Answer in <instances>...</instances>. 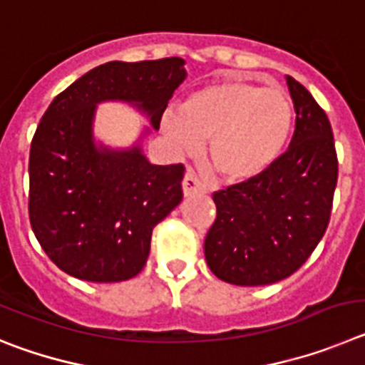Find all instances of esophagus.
<instances>
[{
  "label": "esophagus",
  "instance_id": "esophagus-1",
  "mask_svg": "<svg viewBox=\"0 0 365 365\" xmlns=\"http://www.w3.org/2000/svg\"><path fill=\"white\" fill-rule=\"evenodd\" d=\"M182 189H183V196H185V198H189V196L203 192V190H205V185H203V183L196 178V175L192 173V170H187L185 176H183Z\"/></svg>",
  "mask_w": 365,
  "mask_h": 365
}]
</instances>
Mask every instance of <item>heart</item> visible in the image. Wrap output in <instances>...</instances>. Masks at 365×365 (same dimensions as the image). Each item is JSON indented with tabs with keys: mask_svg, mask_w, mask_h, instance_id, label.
I'll list each match as a JSON object with an SVG mask.
<instances>
[{
	"mask_svg": "<svg viewBox=\"0 0 365 365\" xmlns=\"http://www.w3.org/2000/svg\"><path fill=\"white\" fill-rule=\"evenodd\" d=\"M170 143L185 154L211 138V162L229 182L265 175L284 156L294 129V105L282 88L240 78L207 83L190 93L182 109L162 116Z\"/></svg>",
	"mask_w": 365,
	"mask_h": 365,
	"instance_id": "heart-1",
	"label": "heart"
}]
</instances>
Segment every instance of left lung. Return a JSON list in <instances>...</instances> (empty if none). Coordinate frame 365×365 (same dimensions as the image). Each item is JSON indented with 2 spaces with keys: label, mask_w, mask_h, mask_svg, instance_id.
Listing matches in <instances>:
<instances>
[{
  "label": "left lung",
  "mask_w": 365,
  "mask_h": 365,
  "mask_svg": "<svg viewBox=\"0 0 365 365\" xmlns=\"http://www.w3.org/2000/svg\"><path fill=\"white\" fill-rule=\"evenodd\" d=\"M294 133L272 169L212 195L216 220L205 236V260L220 280L267 285L291 277L327 229L338 178L326 113L294 78Z\"/></svg>",
  "instance_id": "8db88e82"
}]
</instances>
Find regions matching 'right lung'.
<instances>
[{
  "instance_id": "add662e5",
  "label": "right lung",
  "mask_w": 365,
  "mask_h": 365,
  "mask_svg": "<svg viewBox=\"0 0 365 365\" xmlns=\"http://www.w3.org/2000/svg\"><path fill=\"white\" fill-rule=\"evenodd\" d=\"M187 78L182 58L109 61L52 100L32 138V231L48 258L80 280L123 282L149 258L150 236L182 202L183 165H154L143 153ZM120 101L150 120L129 148L93 134L100 103Z\"/></svg>"
}]
</instances>
